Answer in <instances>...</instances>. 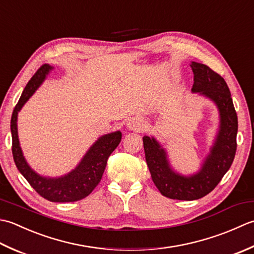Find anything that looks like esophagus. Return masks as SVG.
Segmentation results:
<instances>
[{"label":"esophagus","mask_w":254,"mask_h":254,"mask_svg":"<svg viewBox=\"0 0 254 254\" xmlns=\"http://www.w3.org/2000/svg\"><path fill=\"white\" fill-rule=\"evenodd\" d=\"M127 128L129 130H133V131H140L142 125H141V122L139 121V118H130V120L128 121L127 123Z\"/></svg>","instance_id":"obj_1"}]
</instances>
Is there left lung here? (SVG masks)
Instances as JSON below:
<instances>
[{"label":"left lung","instance_id":"left-lung-1","mask_svg":"<svg viewBox=\"0 0 254 254\" xmlns=\"http://www.w3.org/2000/svg\"><path fill=\"white\" fill-rule=\"evenodd\" d=\"M193 92L213 100L220 112V130L200 172L190 178L181 177L170 169L164 150L153 138L143 137L146 161L153 183L165 197L194 200L209 194L231 167L237 150L238 117L229 87L220 74L208 65L192 62Z\"/></svg>","mask_w":254,"mask_h":254}]
</instances>
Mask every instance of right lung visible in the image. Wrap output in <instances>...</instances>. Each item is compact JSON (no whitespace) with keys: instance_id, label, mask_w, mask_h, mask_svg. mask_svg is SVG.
Returning <instances> with one entry per match:
<instances>
[{"instance_id":"1","label":"right lung","mask_w":254,"mask_h":254,"mask_svg":"<svg viewBox=\"0 0 254 254\" xmlns=\"http://www.w3.org/2000/svg\"><path fill=\"white\" fill-rule=\"evenodd\" d=\"M49 70H51V66L48 64H45L36 71L14 108L11 120L13 158L19 172L41 197L55 203L76 201L86 197L100 183L106 168L108 157L121 142L122 132L116 131L101 137L91 147L77 168L64 178L46 179L35 173L26 163L20 150L16 121L19 110L44 81Z\"/></svg>"}]
</instances>
